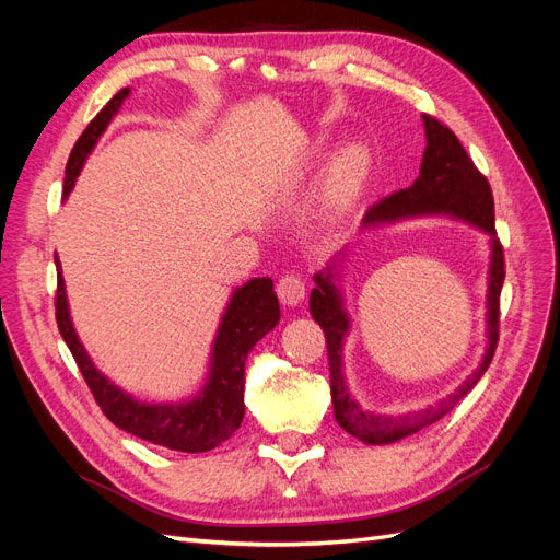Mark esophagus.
I'll use <instances>...</instances> for the list:
<instances>
[{"label":"esophagus","mask_w":560,"mask_h":560,"mask_svg":"<svg viewBox=\"0 0 560 560\" xmlns=\"http://www.w3.org/2000/svg\"><path fill=\"white\" fill-rule=\"evenodd\" d=\"M278 296L284 306L294 308L303 299H306V284H303V280L299 276H284L278 282Z\"/></svg>","instance_id":"esophagus-1"}]
</instances>
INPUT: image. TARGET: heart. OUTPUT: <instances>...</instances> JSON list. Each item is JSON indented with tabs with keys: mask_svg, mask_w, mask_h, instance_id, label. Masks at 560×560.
<instances>
[{
	"mask_svg": "<svg viewBox=\"0 0 560 560\" xmlns=\"http://www.w3.org/2000/svg\"><path fill=\"white\" fill-rule=\"evenodd\" d=\"M369 173V151L360 144L346 147L341 154L336 156L329 177H327V210L336 212L341 210L352 196H358L362 184Z\"/></svg>",
	"mask_w": 560,
	"mask_h": 560,
	"instance_id": "1",
	"label": "heart"
}]
</instances>
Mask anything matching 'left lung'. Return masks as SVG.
<instances>
[{
  "mask_svg": "<svg viewBox=\"0 0 560 560\" xmlns=\"http://www.w3.org/2000/svg\"><path fill=\"white\" fill-rule=\"evenodd\" d=\"M422 128H425L428 147L422 151L420 175L409 189H401L383 198L362 219V231L387 226L401 222V219L416 217H448L455 222H465L488 235L490 264H488V294H486V350L479 366L471 376L455 387V393L446 395L425 409L409 413H376L366 411L360 401L352 397L346 383L343 346L350 334V315L346 308V296L341 290V268L346 249L313 276L315 290L311 292V315L317 325L325 329L331 371V401L336 422L348 434L358 436L364 444H393L399 439L420 432L432 422L442 420L453 406L460 401L469 389L481 381L488 364L493 362L498 348V322H500V292L504 282V257L502 245L495 238V210L493 194H490L488 179L477 171V165L467 156L465 147L455 135L436 121V118L422 114Z\"/></svg>",
  "mask_w": 560,
  "mask_h": 560,
  "instance_id": "8db88e82",
  "label": "left lung"
}]
</instances>
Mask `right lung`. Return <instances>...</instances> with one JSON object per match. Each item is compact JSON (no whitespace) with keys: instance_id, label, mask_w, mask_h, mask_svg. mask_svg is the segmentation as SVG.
I'll return each mask as SVG.
<instances>
[{"instance_id":"obj_1","label":"right lung","mask_w":560,"mask_h":560,"mask_svg":"<svg viewBox=\"0 0 560 560\" xmlns=\"http://www.w3.org/2000/svg\"><path fill=\"white\" fill-rule=\"evenodd\" d=\"M128 95L130 89L118 91L103 107V112L89 124V128L81 132L65 167V198L74 189V182L83 171V163H86L89 154L95 149L97 140L103 138V132L107 130L118 109H121ZM56 268V319L60 336L74 354L77 366L81 369L83 378H86L100 409H103V413L118 430L171 451L206 453L226 442L241 428L245 416V360L252 348L270 329H276L280 322V303L273 292V280L252 278L231 292L212 341L208 376L196 395L182 401L149 404L126 393L124 387H118L95 366L74 329L58 254Z\"/></svg>"}]
</instances>
